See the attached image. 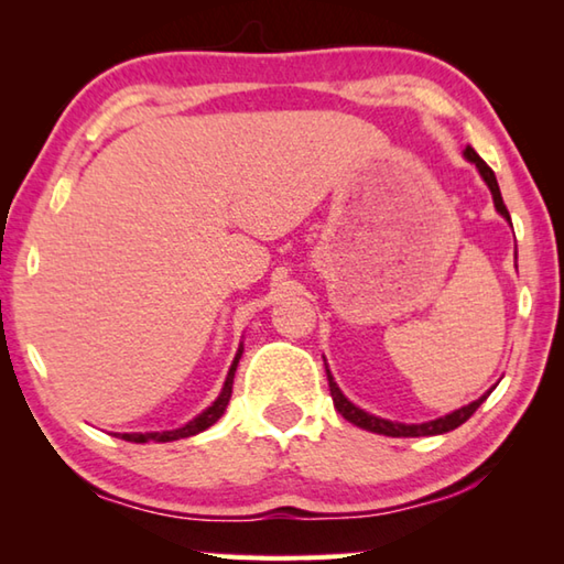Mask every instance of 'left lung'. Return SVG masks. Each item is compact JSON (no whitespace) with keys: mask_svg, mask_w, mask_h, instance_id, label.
Masks as SVG:
<instances>
[{"mask_svg":"<svg viewBox=\"0 0 564 564\" xmlns=\"http://www.w3.org/2000/svg\"><path fill=\"white\" fill-rule=\"evenodd\" d=\"M463 156L475 164V169L480 171V176L485 184H488L490 194H492V204H495V212H498L505 221L510 224V214H508V206L502 204V194H500V186H498V178H495V171L485 164V161L475 154L473 147H465ZM512 226V224H510ZM514 259H518V251H514ZM326 373H328V388H330V398H333V405H336L338 413L348 420V423L362 427V431L368 433H378V435H388V437H423V435H443V433H451L455 431L457 425H463L467 417H470L477 408L482 405V400L488 398L495 386L488 390V393H482L473 403H467L463 408L453 410V413H447L443 417H435V420H425V423H398V420H386V417H378V415H370L366 410L358 408L356 403H350V400L343 395V390L336 386V380H333L330 370L326 366Z\"/></svg>","mask_w":564,"mask_h":564,"instance_id":"obj_1","label":"left lung"}]
</instances>
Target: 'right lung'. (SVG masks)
<instances>
[{
  "label": "right lung",
  "mask_w": 564,
  "mask_h": 564,
  "mask_svg": "<svg viewBox=\"0 0 564 564\" xmlns=\"http://www.w3.org/2000/svg\"><path fill=\"white\" fill-rule=\"evenodd\" d=\"M241 352H243V346L238 348L236 358L231 362V368H228V376L224 380V388L221 393H218V398L214 400L212 405H208L204 413H198L194 420H188L186 425L176 427V431H161V433H119L121 441H129V443H171V441H181V437H191V435H198L204 433L206 427H212L218 417L224 415V410L228 405V400H231V390H234V376H236V366L238 360H241Z\"/></svg>",
  "instance_id": "1"
}]
</instances>
